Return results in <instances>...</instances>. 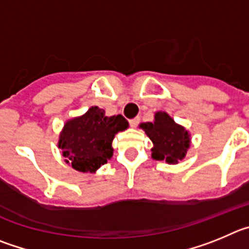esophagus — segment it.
<instances>
[{
    "mask_svg": "<svg viewBox=\"0 0 249 249\" xmlns=\"http://www.w3.org/2000/svg\"><path fill=\"white\" fill-rule=\"evenodd\" d=\"M139 123H140V118H139V116H136V118H134V119L130 120L129 124H130V126H131V127H136V126H138Z\"/></svg>",
    "mask_w": 249,
    "mask_h": 249,
    "instance_id": "34e87169",
    "label": "esophagus"
}]
</instances>
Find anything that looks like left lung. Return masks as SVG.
<instances>
[{
  "label": "left lung",
  "mask_w": 249,
  "mask_h": 249,
  "mask_svg": "<svg viewBox=\"0 0 249 249\" xmlns=\"http://www.w3.org/2000/svg\"><path fill=\"white\" fill-rule=\"evenodd\" d=\"M140 127L154 144L151 149L152 159L166 161L167 163H178L186 156L191 141L189 131L176 124L167 113L158 111L154 122L142 123Z\"/></svg>",
  "instance_id": "obj_1"
}]
</instances>
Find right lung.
<instances>
[{
    "instance_id": "add662e5",
    "label": "right lung",
    "mask_w": 249,
    "mask_h": 249,
    "mask_svg": "<svg viewBox=\"0 0 249 249\" xmlns=\"http://www.w3.org/2000/svg\"><path fill=\"white\" fill-rule=\"evenodd\" d=\"M127 126L129 123L124 116H107L103 109L91 107L84 115L64 124L58 147L73 169L93 174L110 160L114 136Z\"/></svg>"
}]
</instances>
